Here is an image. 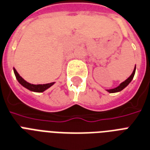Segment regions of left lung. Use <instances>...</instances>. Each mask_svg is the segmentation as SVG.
Returning <instances> with one entry per match:
<instances>
[{
	"label": "left lung",
	"instance_id": "8db88e82",
	"mask_svg": "<svg viewBox=\"0 0 150 150\" xmlns=\"http://www.w3.org/2000/svg\"><path fill=\"white\" fill-rule=\"evenodd\" d=\"M135 69H136V67H134V70H133V72H132V75H131L126 81H125L124 82H122V83H120L118 87H117V88H112V89H109V90H106V91H107L108 92H110V93H115V92H119V91H122L123 89L125 88H126V87L129 84L130 82L132 81V79H133V77H134V74H135Z\"/></svg>",
	"mask_w": 150,
	"mask_h": 150
}]
</instances>
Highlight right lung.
Returning a JSON list of instances; mask_svg holds the SVG:
<instances>
[{
    "instance_id": "obj_1",
    "label": "right lung",
    "mask_w": 150,
    "mask_h": 150,
    "mask_svg": "<svg viewBox=\"0 0 150 150\" xmlns=\"http://www.w3.org/2000/svg\"><path fill=\"white\" fill-rule=\"evenodd\" d=\"M14 74L16 75V77L18 83H20L21 85H23L24 88H27L28 90L31 91H35V92H43L45 90H47V88L52 87L54 83V82L49 83H45V84H32L30 83H28L27 81H25L22 76L18 74V72L16 71V69L14 68Z\"/></svg>"
}]
</instances>
